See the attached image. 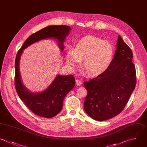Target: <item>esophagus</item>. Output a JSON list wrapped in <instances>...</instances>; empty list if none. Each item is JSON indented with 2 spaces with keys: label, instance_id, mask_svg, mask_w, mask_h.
<instances>
[{
  "label": "esophagus",
  "instance_id": "1",
  "mask_svg": "<svg viewBox=\"0 0 147 147\" xmlns=\"http://www.w3.org/2000/svg\"><path fill=\"white\" fill-rule=\"evenodd\" d=\"M82 81H80V80H79V79L76 80V84L77 86H80L82 84Z\"/></svg>",
  "mask_w": 147,
  "mask_h": 147
}]
</instances>
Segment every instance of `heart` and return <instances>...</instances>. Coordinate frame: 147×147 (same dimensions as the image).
<instances>
[{
  "mask_svg": "<svg viewBox=\"0 0 147 147\" xmlns=\"http://www.w3.org/2000/svg\"><path fill=\"white\" fill-rule=\"evenodd\" d=\"M114 53L112 44L102 39L87 36L82 38L73 51L67 52L65 60L72 67L82 62V69L86 75L95 76L103 73L110 66Z\"/></svg>",
  "mask_w": 147,
  "mask_h": 147,
  "instance_id": "1",
  "label": "heart"
}]
</instances>
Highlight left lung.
Instances as JSON below:
<instances>
[{
    "label": "left lung",
    "mask_w": 147,
    "mask_h": 147,
    "mask_svg": "<svg viewBox=\"0 0 147 147\" xmlns=\"http://www.w3.org/2000/svg\"><path fill=\"white\" fill-rule=\"evenodd\" d=\"M132 58L131 50L118 36L117 49L109 68L84 82L87 91L84 109L92 118L107 120L123 110L136 84Z\"/></svg>",
    "instance_id": "8db88e82"
}]
</instances>
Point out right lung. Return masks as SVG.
<instances>
[{
    "mask_svg": "<svg viewBox=\"0 0 147 147\" xmlns=\"http://www.w3.org/2000/svg\"><path fill=\"white\" fill-rule=\"evenodd\" d=\"M71 28L66 25L49 26L32 34L18 51L15 61V85L18 96L26 106L35 114L51 118L59 114L63 108V100L66 95L74 87L75 79L72 75H57L53 83L44 91L33 93L28 91L22 84L19 64L23 50L40 40L56 39L61 51L64 49L63 43L69 34Z\"/></svg>",
    "mask_w": 147,
    "mask_h": 147,
    "instance_id": "1",
    "label": "right lung"
}]
</instances>
